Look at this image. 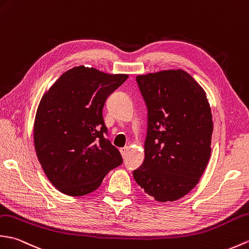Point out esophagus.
<instances>
[{
  "instance_id": "34e87169",
  "label": "esophagus",
  "mask_w": 249,
  "mask_h": 249,
  "mask_svg": "<svg viewBox=\"0 0 249 249\" xmlns=\"http://www.w3.org/2000/svg\"><path fill=\"white\" fill-rule=\"evenodd\" d=\"M127 152H128V147H127V146H125V147H121V148H120V153H121V155H122V157H123V158H124L125 156H126Z\"/></svg>"
}]
</instances>
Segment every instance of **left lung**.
I'll return each mask as SVG.
<instances>
[{
  "mask_svg": "<svg viewBox=\"0 0 249 249\" xmlns=\"http://www.w3.org/2000/svg\"><path fill=\"white\" fill-rule=\"evenodd\" d=\"M148 109L143 164L134 178L156 200L187 195L204 174L211 155L213 120L203 87L181 69L138 75Z\"/></svg>",
  "mask_w": 249,
  "mask_h": 249,
  "instance_id": "obj_1",
  "label": "left lung"
}]
</instances>
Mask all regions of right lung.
Here are the masks:
<instances>
[{
  "label": "right lung",
  "mask_w": 249,
  "mask_h": 249,
  "mask_svg": "<svg viewBox=\"0 0 249 249\" xmlns=\"http://www.w3.org/2000/svg\"><path fill=\"white\" fill-rule=\"evenodd\" d=\"M127 77L79 66L61 74L42 95L34 122L35 149L61 193L76 197L93 192L122 164L119 149L105 138L103 108Z\"/></svg>",
  "instance_id": "obj_1"
}]
</instances>
